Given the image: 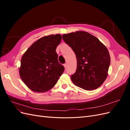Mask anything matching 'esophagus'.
<instances>
[{
  "label": "esophagus",
  "instance_id": "34e87169",
  "mask_svg": "<svg viewBox=\"0 0 130 130\" xmlns=\"http://www.w3.org/2000/svg\"><path fill=\"white\" fill-rule=\"evenodd\" d=\"M67 66H68V64H67V63H65V64H64V68H66L67 67Z\"/></svg>",
  "mask_w": 130,
  "mask_h": 130
}]
</instances>
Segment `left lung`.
<instances>
[{
    "instance_id": "left-lung-1",
    "label": "left lung",
    "mask_w": 130,
    "mask_h": 130,
    "mask_svg": "<svg viewBox=\"0 0 130 130\" xmlns=\"http://www.w3.org/2000/svg\"><path fill=\"white\" fill-rule=\"evenodd\" d=\"M62 38L76 55L77 68L71 76L73 83L86 90L100 87L107 78L111 62L107 48L86 31L64 34Z\"/></svg>"
}]
</instances>
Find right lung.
<instances>
[{"mask_svg": "<svg viewBox=\"0 0 130 130\" xmlns=\"http://www.w3.org/2000/svg\"><path fill=\"white\" fill-rule=\"evenodd\" d=\"M62 36L60 34L43 37L34 43L23 55L19 75L32 91L45 92L57 83L64 70L56 52Z\"/></svg>", "mask_w": 130, "mask_h": 130, "instance_id": "right-lung-1", "label": "right lung"}]
</instances>
